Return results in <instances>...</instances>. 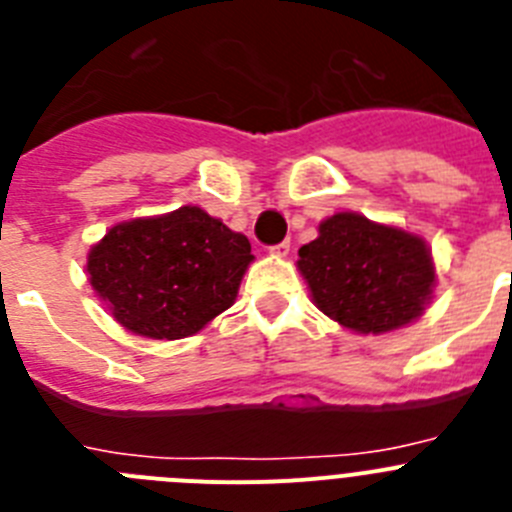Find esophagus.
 I'll list each match as a JSON object with an SVG mask.
<instances>
[{"label":"esophagus","mask_w":512,"mask_h":512,"mask_svg":"<svg viewBox=\"0 0 512 512\" xmlns=\"http://www.w3.org/2000/svg\"><path fill=\"white\" fill-rule=\"evenodd\" d=\"M269 253H271V256H277V259H284V256H287V253H289V243L287 241L277 243V246L269 248Z\"/></svg>","instance_id":"34e87169"}]
</instances>
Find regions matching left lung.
<instances>
[{
  "instance_id": "left-lung-1",
  "label": "left lung",
  "mask_w": 512,
  "mask_h": 512,
  "mask_svg": "<svg viewBox=\"0 0 512 512\" xmlns=\"http://www.w3.org/2000/svg\"><path fill=\"white\" fill-rule=\"evenodd\" d=\"M320 312L361 336H382L415 323L431 305L436 264L423 235L336 212L297 261Z\"/></svg>"
}]
</instances>
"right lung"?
<instances>
[{"instance_id":"add662e5","label":"right lung","mask_w":512,"mask_h":512,"mask_svg":"<svg viewBox=\"0 0 512 512\" xmlns=\"http://www.w3.org/2000/svg\"><path fill=\"white\" fill-rule=\"evenodd\" d=\"M253 261L251 243L202 207L112 225L87 253L89 284L135 336L176 341L228 310Z\"/></svg>"}]
</instances>
